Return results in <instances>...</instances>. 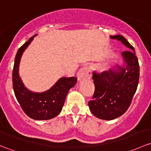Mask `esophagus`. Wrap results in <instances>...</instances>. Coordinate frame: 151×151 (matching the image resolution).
Here are the masks:
<instances>
[{"label":"esophagus","mask_w":151,"mask_h":151,"mask_svg":"<svg viewBox=\"0 0 151 151\" xmlns=\"http://www.w3.org/2000/svg\"><path fill=\"white\" fill-rule=\"evenodd\" d=\"M77 80L79 81L84 79H90L92 77L91 71L88 66H84L77 72Z\"/></svg>","instance_id":"34e87169"}]
</instances>
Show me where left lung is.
Wrapping results in <instances>:
<instances>
[{
    "label": "left lung",
    "mask_w": 151,
    "mask_h": 151,
    "mask_svg": "<svg viewBox=\"0 0 151 151\" xmlns=\"http://www.w3.org/2000/svg\"><path fill=\"white\" fill-rule=\"evenodd\" d=\"M120 41L130 50L122 52L123 66L101 74L93 72L95 92L88 103L91 113L97 118L113 120L123 115L131 104L138 85L139 66L134 48L122 35L110 36Z\"/></svg>",
    "instance_id": "obj_1"
}]
</instances>
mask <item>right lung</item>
Returning a JSON list of instances; mask_svg holds the SVG:
<instances>
[{
    "label": "right lung",
    "instance_id": "1",
    "mask_svg": "<svg viewBox=\"0 0 151 151\" xmlns=\"http://www.w3.org/2000/svg\"><path fill=\"white\" fill-rule=\"evenodd\" d=\"M29 38L17 51L13 69V88L14 94L25 114L35 120L53 119L61 111L68 92L75 85L77 77H61L49 90L42 93H35L28 90L23 84L19 74L22 55L34 37Z\"/></svg>",
    "mask_w": 151,
    "mask_h": 151
}]
</instances>
